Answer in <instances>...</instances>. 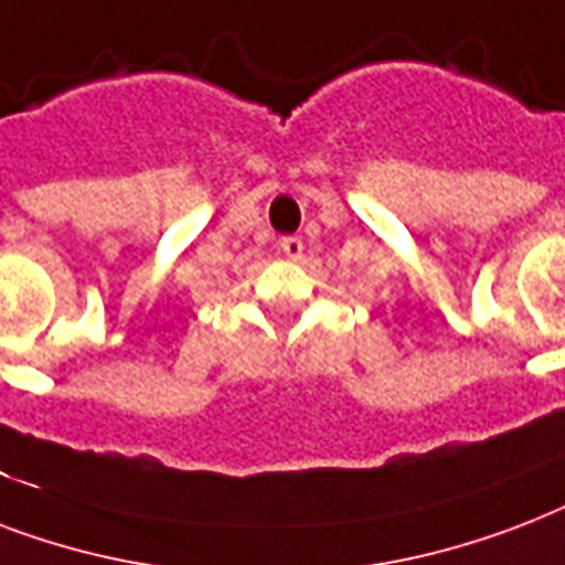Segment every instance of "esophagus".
Instances as JSON below:
<instances>
[{
    "mask_svg": "<svg viewBox=\"0 0 565 565\" xmlns=\"http://www.w3.org/2000/svg\"><path fill=\"white\" fill-rule=\"evenodd\" d=\"M279 250L286 253L288 259H300L303 256V242L297 235H286V238H279Z\"/></svg>",
    "mask_w": 565,
    "mask_h": 565,
    "instance_id": "esophagus-1",
    "label": "esophagus"
}]
</instances>
